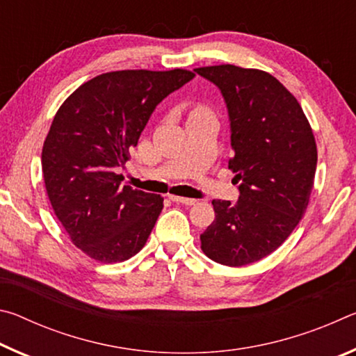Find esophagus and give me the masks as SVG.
Instances as JSON below:
<instances>
[{"label": "esophagus", "instance_id": "34e87169", "mask_svg": "<svg viewBox=\"0 0 356 356\" xmlns=\"http://www.w3.org/2000/svg\"><path fill=\"white\" fill-rule=\"evenodd\" d=\"M170 200L172 202L185 204V206H193V204H196V200H191V197H180V196H174V195H170Z\"/></svg>", "mask_w": 356, "mask_h": 356}]
</instances>
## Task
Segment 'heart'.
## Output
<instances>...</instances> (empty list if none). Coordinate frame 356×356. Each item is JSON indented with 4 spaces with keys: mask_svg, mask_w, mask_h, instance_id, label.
<instances>
[{
    "mask_svg": "<svg viewBox=\"0 0 356 356\" xmlns=\"http://www.w3.org/2000/svg\"><path fill=\"white\" fill-rule=\"evenodd\" d=\"M200 113H206V111H204L202 108H197V110H195V111H193L191 114H200Z\"/></svg>",
    "mask_w": 356,
    "mask_h": 356,
    "instance_id": "heart-1",
    "label": "heart"
}]
</instances>
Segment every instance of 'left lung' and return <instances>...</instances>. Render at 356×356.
<instances>
[{
    "instance_id": "left-lung-1",
    "label": "left lung",
    "mask_w": 356,
    "mask_h": 356,
    "mask_svg": "<svg viewBox=\"0 0 356 356\" xmlns=\"http://www.w3.org/2000/svg\"><path fill=\"white\" fill-rule=\"evenodd\" d=\"M220 88L231 120L229 170L236 204L213 200L215 220L201 250L227 267L268 256L291 236L308 207L317 166L314 134L297 99L273 75L232 64L195 69Z\"/></svg>"
}]
</instances>
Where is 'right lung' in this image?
Returning a JSON list of instances; mask_svg holds the SVG:
<instances>
[{
  "label": "right lung",
  "mask_w": 356,
  "mask_h": 356,
  "mask_svg": "<svg viewBox=\"0 0 356 356\" xmlns=\"http://www.w3.org/2000/svg\"><path fill=\"white\" fill-rule=\"evenodd\" d=\"M195 74L116 70L94 76L59 106L42 147L48 200L76 248L104 264L146 245L163 197L120 185L150 114Z\"/></svg>",
  "instance_id": "obj_1"
}]
</instances>
